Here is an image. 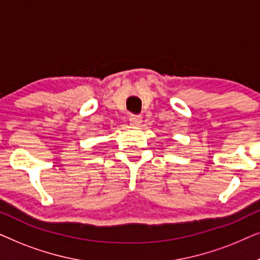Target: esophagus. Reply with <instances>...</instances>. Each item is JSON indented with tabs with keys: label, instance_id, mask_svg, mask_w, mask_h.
<instances>
[{
	"label": "esophagus",
	"instance_id": "34e87169",
	"mask_svg": "<svg viewBox=\"0 0 260 260\" xmlns=\"http://www.w3.org/2000/svg\"><path fill=\"white\" fill-rule=\"evenodd\" d=\"M129 120H130L131 125L138 126V125H141V123H142V117L138 115H131Z\"/></svg>",
	"mask_w": 260,
	"mask_h": 260
}]
</instances>
